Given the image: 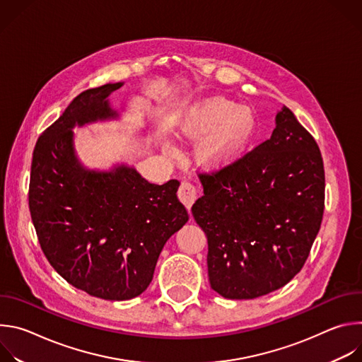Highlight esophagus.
Wrapping results in <instances>:
<instances>
[{"mask_svg": "<svg viewBox=\"0 0 362 362\" xmlns=\"http://www.w3.org/2000/svg\"><path fill=\"white\" fill-rule=\"evenodd\" d=\"M177 196L182 200V203L186 206V208L190 209L192 204L197 199V190H196V187L192 183L182 182V185H180L179 190H177Z\"/></svg>", "mask_w": 362, "mask_h": 362, "instance_id": "34e87169", "label": "esophagus"}]
</instances>
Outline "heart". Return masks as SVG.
I'll return each mask as SVG.
<instances>
[{"instance_id": "heart-1", "label": "heart", "mask_w": 362, "mask_h": 362, "mask_svg": "<svg viewBox=\"0 0 362 362\" xmlns=\"http://www.w3.org/2000/svg\"><path fill=\"white\" fill-rule=\"evenodd\" d=\"M255 112L222 95L200 100L182 115L177 132L189 140H203L199 160L211 169L236 162L256 134Z\"/></svg>"}]
</instances>
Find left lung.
I'll use <instances>...</instances> for the list:
<instances>
[{
    "label": "left lung",
    "mask_w": 362,
    "mask_h": 362,
    "mask_svg": "<svg viewBox=\"0 0 362 362\" xmlns=\"http://www.w3.org/2000/svg\"><path fill=\"white\" fill-rule=\"evenodd\" d=\"M276 127L235 163L200 175L192 206L208 236V274L228 299H253L286 285L320 232L325 173L320 147L288 107Z\"/></svg>",
    "instance_id": "left-lung-1"
}]
</instances>
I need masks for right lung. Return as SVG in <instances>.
<instances>
[{
  "label": "right lung",
  "instance_id": "obj_1",
  "mask_svg": "<svg viewBox=\"0 0 362 362\" xmlns=\"http://www.w3.org/2000/svg\"><path fill=\"white\" fill-rule=\"evenodd\" d=\"M123 83L80 93L38 137L28 204L41 249L69 284L107 300L139 296L153 279L168 239L189 215L177 180L153 185L124 163L87 169L73 129L119 119L109 95Z\"/></svg>",
  "mask_w": 362,
  "mask_h": 362
}]
</instances>
